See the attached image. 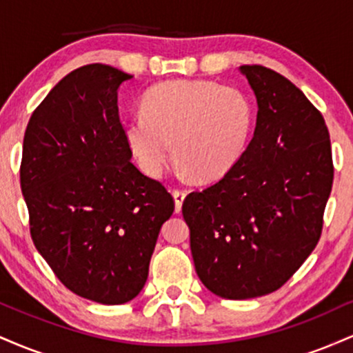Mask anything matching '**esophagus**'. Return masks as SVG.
Wrapping results in <instances>:
<instances>
[{
	"label": "esophagus",
	"instance_id": "obj_1",
	"mask_svg": "<svg viewBox=\"0 0 353 353\" xmlns=\"http://www.w3.org/2000/svg\"><path fill=\"white\" fill-rule=\"evenodd\" d=\"M172 196H174V202H176V212L179 214L181 212V208H182V202H184L185 196H188V190L174 189L172 190Z\"/></svg>",
	"mask_w": 353,
	"mask_h": 353
}]
</instances>
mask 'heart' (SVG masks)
Returning a JSON list of instances; mask_svg holds the SVG:
<instances>
[{"label": "heart", "mask_w": 353, "mask_h": 353, "mask_svg": "<svg viewBox=\"0 0 353 353\" xmlns=\"http://www.w3.org/2000/svg\"><path fill=\"white\" fill-rule=\"evenodd\" d=\"M254 119L252 101L236 88L172 79L145 92L124 136L148 176H163L174 161V144L184 171L209 182L224 177L244 156Z\"/></svg>", "instance_id": "b5f03b06"}]
</instances>
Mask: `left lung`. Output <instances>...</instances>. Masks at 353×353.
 I'll return each instance as SVG.
<instances>
[{
	"label": "left lung",
	"mask_w": 353,
	"mask_h": 353,
	"mask_svg": "<svg viewBox=\"0 0 353 353\" xmlns=\"http://www.w3.org/2000/svg\"><path fill=\"white\" fill-rule=\"evenodd\" d=\"M239 71L257 99L252 141L221 181L182 204L196 272L230 301L274 292L297 272L322 234L334 181L329 129L305 94L269 68Z\"/></svg>",
	"instance_id": "left-lung-1"
}]
</instances>
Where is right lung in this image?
Segmentation results:
<instances>
[{"label":"right lung","instance_id":"right-lung-1","mask_svg":"<svg viewBox=\"0 0 353 353\" xmlns=\"http://www.w3.org/2000/svg\"><path fill=\"white\" fill-rule=\"evenodd\" d=\"M131 74L78 68L36 108L19 176L38 252L71 292L119 305L143 290L174 199L131 163L117 89Z\"/></svg>","mask_w":353,"mask_h":353}]
</instances>
